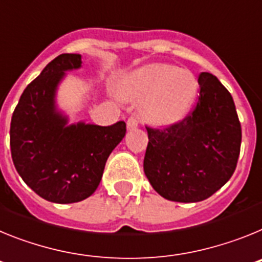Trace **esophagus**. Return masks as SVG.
I'll return each instance as SVG.
<instances>
[{
  "label": "esophagus",
  "instance_id": "obj_1",
  "mask_svg": "<svg viewBox=\"0 0 262 262\" xmlns=\"http://www.w3.org/2000/svg\"><path fill=\"white\" fill-rule=\"evenodd\" d=\"M139 126V119L136 115H131V117L127 119V128L128 129H135Z\"/></svg>",
  "mask_w": 262,
  "mask_h": 262
}]
</instances>
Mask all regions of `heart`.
Listing matches in <instances>:
<instances>
[{"label":"heart","mask_w":262,"mask_h":262,"mask_svg":"<svg viewBox=\"0 0 262 262\" xmlns=\"http://www.w3.org/2000/svg\"><path fill=\"white\" fill-rule=\"evenodd\" d=\"M198 81L190 71L169 64H148L131 72L120 84L122 97L143 101L144 117L155 124H173L190 110Z\"/></svg>","instance_id":"obj_1"}]
</instances>
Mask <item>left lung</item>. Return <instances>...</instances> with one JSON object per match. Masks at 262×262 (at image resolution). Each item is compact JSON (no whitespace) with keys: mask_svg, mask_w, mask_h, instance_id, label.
I'll return each mask as SVG.
<instances>
[{"mask_svg":"<svg viewBox=\"0 0 262 262\" xmlns=\"http://www.w3.org/2000/svg\"><path fill=\"white\" fill-rule=\"evenodd\" d=\"M200 97L181 122L164 128L145 126L144 173L165 200H207L233 174L240 155L242 126L230 92L202 72Z\"/></svg>","mask_w":262,"mask_h":262,"instance_id":"8db88e82","label":"left lung"}]
</instances>
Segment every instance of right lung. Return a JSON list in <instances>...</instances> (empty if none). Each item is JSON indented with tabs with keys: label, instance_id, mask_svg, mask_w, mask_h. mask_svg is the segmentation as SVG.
<instances>
[{
	"label": "right lung",
	"instance_id": "obj_1",
	"mask_svg": "<svg viewBox=\"0 0 262 262\" xmlns=\"http://www.w3.org/2000/svg\"><path fill=\"white\" fill-rule=\"evenodd\" d=\"M81 55L62 53L23 90L10 123L11 159L22 180L46 201L75 203L96 191L107 157L126 135V123L68 126L55 94Z\"/></svg>",
	"mask_w": 262,
	"mask_h": 262
}]
</instances>
